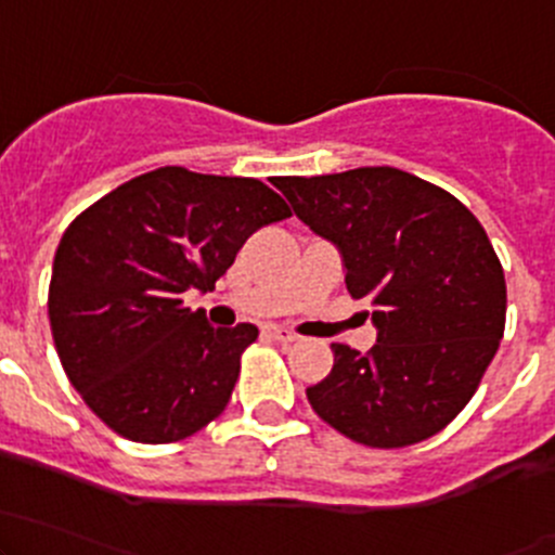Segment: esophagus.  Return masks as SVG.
Listing matches in <instances>:
<instances>
[{"label": "esophagus", "instance_id": "obj_1", "mask_svg": "<svg viewBox=\"0 0 555 555\" xmlns=\"http://www.w3.org/2000/svg\"><path fill=\"white\" fill-rule=\"evenodd\" d=\"M268 335H271L273 340H279V344H293V340H298V333H293V330L287 327H279V324H271V327H268Z\"/></svg>", "mask_w": 555, "mask_h": 555}]
</instances>
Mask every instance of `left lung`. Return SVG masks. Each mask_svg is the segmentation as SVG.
<instances>
[{
    "label": "left lung",
    "instance_id": "obj_1",
    "mask_svg": "<svg viewBox=\"0 0 555 555\" xmlns=\"http://www.w3.org/2000/svg\"><path fill=\"white\" fill-rule=\"evenodd\" d=\"M276 188L338 246L351 298L373 304L367 354L333 344L330 376L306 395L354 443L402 449L459 416L505 333L502 262L473 211L391 166L282 177Z\"/></svg>",
    "mask_w": 555,
    "mask_h": 555
}]
</instances>
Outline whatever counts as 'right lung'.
Segmentation results:
<instances>
[{
    "instance_id": "add662e5",
    "label": "right lung",
    "mask_w": 555,
    "mask_h": 555,
    "mask_svg": "<svg viewBox=\"0 0 555 555\" xmlns=\"http://www.w3.org/2000/svg\"><path fill=\"white\" fill-rule=\"evenodd\" d=\"M289 217L251 177L164 166L75 217L55 249L48 317L72 386L133 443H177L225 411L255 324L211 327L182 293H209L246 238Z\"/></svg>"
}]
</instances>
